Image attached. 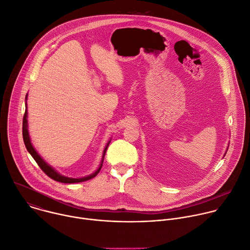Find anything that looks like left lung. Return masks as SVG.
Returning a JSON list of instances; mask_svg holds the SVG:
<instances>
[{"label":"left lung","mask_w":250,"mask_h":250,"mask_svg":"<svg viewBox=\"0 0 250 250\" xmlns=\"http://www.w3.org/2000/svg\"><path fill=\"white\" fill-rule=\"evenodd\" d=\"M228 148H229V147H228ZM228 148H227V151H228ZM226 153H227V152H226ZM225 155H226V154H225Z\"/></svg>","instance_id":"left-lung-1"}]
</instances>
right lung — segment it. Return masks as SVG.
<instances>
[{
  "label": "right lung",
  "instance_id": "right-lung-1",
  "mask_svg": "<svg viewBox=\"0 0 250 250\" xmlns=\"http://www.w3.org/2000/svg\"><path fill=\"white\" fill-rule=\"evenodd\" d=\"M26 99H27V94L25 96V112H24V116H23V121H22V137H23V142H24V145H25V147L28 151V153L31 155V157L34 159V161L37 163V165L39 166V167L50 177L52 178L56 181H59V182H62V183H77V182H83V181H85V180H89L91 178H93L98 172L99 170L102 169V167H103V164H104V156H105V153H106V149L109 146V143L111 140L108 141V143L106 144L104 149V154H103V158H102V162H101V165H99V167H97V169L89 174V175H86V176H83V177H78V178H74V177H68V176H65V175H62L60 174L54 167H52L50 165H48L41 157L40 155L37 153L36 149L34 148V146H32V143L30 141V136H29V133H28V124H27V104H26Z\"/></svg>",
  "mask_w": 250,
  "mask_h": 250
}]
</instances>
